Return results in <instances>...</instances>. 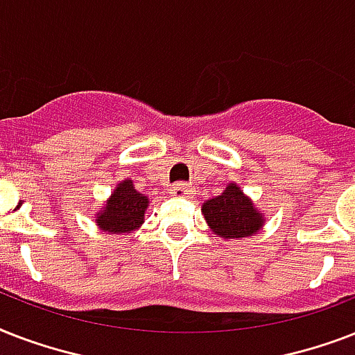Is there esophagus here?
Wrapping results in <instances>:
<instances>
[{
	"instance_id": "obj_1",
	"label": "esophagus",
	"mask_w": 355,
	"mask_h": 355,
	"mask_svg": "<svg viewBox=\"0 0 355 355\" xmlns=\"http://www.w3.org/2000/svg\"><path fill=\"white\" fill-rule=\"evenodd\" d=\"M188 191H189L188 184L178 182V184H173V186H171V195H178V197H184V195H188Z\"/></svg>"
}]
</instances>
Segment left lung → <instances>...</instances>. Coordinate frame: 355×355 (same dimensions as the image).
Masks as SVG:
<instances>
[{
    "label": "left lung",
    "instance_id": "obj_1",
    "mask_svg": "<svg viewBox=\"0 0 355 355\" xmlns=\"http://www.w3.org/2000/svg\"><path fill=\"white\" fill-rule=\"evenodd\" d=\"M202 214L211 232L223 239L252 236L263 227V217L239 186L228 184L227 189L202 205Z\"/></svg>",
    "mask_w": 355,
    "mask_h": 355
}]
</instances>
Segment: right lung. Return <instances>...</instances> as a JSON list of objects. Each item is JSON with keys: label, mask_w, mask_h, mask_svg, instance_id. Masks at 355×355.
Segmentation results:
<instances>
[{"label": "right lung", "mask_w": 355, "mask_h": 355, "mask_svg": "<svg viewBox=\"0 0 355 355\" xmlns=\"http://www.w3.org/2000/svg\"><path fill=\"white\" fill-rule=\"evenodd\" d=\"M149 206V199L144 193L134 189L132 180H123L116 186L114 193L97 211L96 223L103 232L130 234L144 225L145 210Z\"/></svg>", "instance_id": "1"}]
</instances>
